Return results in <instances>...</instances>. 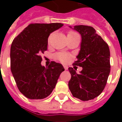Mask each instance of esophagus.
Segmentation results:
<instances>
[{"label": "esophagus", "instance_id": "obj_1", "mask_svg": "<svg viewBox=\"0 0 122 122\" xmlns=\"http://www.w3.org/2000/svg\"><path fill=\"white\" fill-rule=\"evenodd\" d=\"M64 68L65 69V70H68V67L67 66H64Z\"/></svg>", "mask_w": 122, "mask_h": 122}]
</instances>
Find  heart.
I'll use <instances>...</instances> for the list:
<instances>
[{
  "label": "heart",
  "mask_w": 122,
  "mask_h": 122,
  "mask_svg": "<svg viewBox=\"0 0 122 122\" xmlns=\"http://www.w3.org/2000/svg\"><path fill=\"white\" fill-rule=\"evenodd\" d=\"M78 35L76 32H75V31H69L68 33V35L67 36H72V35ZM50 39H51V36L49 38V42L50 41ZM55 57L57 58V59H59V61L62 62L63 63H66L67 62H68V61L70 59L71 56L68 53H66V52H59V53L56 54L55 55Z\"/></svg>",
  "instance_id": "obj_1"
}]
</instances>
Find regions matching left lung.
I'll list each match as a JSON object with an SVG mask.
<instances>
[{"label": "left lung", "mask_w": 122, "mask_h": 122, "mask_svg": "<svg viewBox=\"0 0 122 122\" xmlns=\"http://www.w3.org/2000/svg\"><path fill=\"white\" fill-rule=\"evenodd\" d=\"M71 28V26H70ZM81 35L80 50L73 65L82 67L80 73L70 67L69 89L73 96L81 101L97 97L104 90L110 72V52L108 45L92 26H75Z\"/></svg>", "instance_id": "left-lung-1"}]
</instances>
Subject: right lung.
<instances>
[{"label":"right lung","mask_w":122,"mask_h":122,"mask_svg":"<svg viewBox=\"0 0 122 122\" xmlns=\"http://www.w3.org/2000/svg\"><path fill=\"white\" fill-rule=\"evenodd\" d=\"M63 24H30L13 40L10 47V70L19 91L27 98L42 99L55 88L63 65L52 61L45 68L41 54L47 49L48 37Z\"/></svg>","instance_id":"right-lung-1"}]
</instances>
